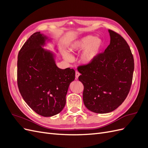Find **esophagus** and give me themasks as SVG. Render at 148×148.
I'll list each match as a JSON object with an SVG mask.
<instances>
[{"mask_svg": "<svg viewBox=\"0 0 148 148\" xmlns=\"http://www.w3.org/2000/svg\"><path fill=\"white\" fill-rule=\"evenodd\" d=\"M79 75H80V73L78 72V71H76V72H75V79H77L78 78Z\"/></svg>", "mask_w": 148, "mask_h": 148, "instance_id": "1", "label": "esophagus"}]
</instances>
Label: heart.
Returning a JSON list of instances; mask_svg holds the SVG:
<instances>
[{
    "label": "heart",
    "instance_id": "1",
    "mask_svg": "<svg viewBox=\"0 0 148 148\" xmlns=\"http://www.w3.org/2000/svg\"><path fill=\"white\" fill-rule=\"evenodd\" d=\"M102 46L103 41L101 38L87 35L75 41L70 45L69 51L71 52H77L83 50L80 55L79 61L84 65H89L99 56ZM63 57L67 62L73 61V57L68 53L64 52Z\"/></svg>",
    "mask_w": 148,
    "mask_h": 148
}]
</instances>
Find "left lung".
<instances>
[{
  "mask_svg": "<svg viewBox=\"0 0 148 148\" xmlns=\"http://www.w3.org/2000/svg\"><path fill=\"white\" fill-rule=\"evenodd\" d=\"M110 44L92 64L79 66L78 77L84 86L83 99L93 112H112L122 104L130 89L134 59L128 44L120 34L109 29Z\"/></svg>",
  "mask_w": 148,
  "mask_h": 148,
  "instance_id": "obj_1",
  "label": "left lung"
}]
</instances>
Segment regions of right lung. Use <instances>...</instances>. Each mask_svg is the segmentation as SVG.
Segmentation results:
<instances>
[{
  "instance_id": "add662e5",
  "label": "right lung",
  "mask_w": 148,
  "mask_h": 148,
  "mask_svg": "<svg viewBox=\"0 0 148 148\" xmlns=\"http://www.w3.org/2000/svg\"><path fill=\"white\" fill-rule=\"evenodd\" d=\"M50 41L40 32L33 34L18 56L17 83L24 101L38 114L51 117L60 113L66 103L75 70L61 69L56 64L54 53L44 49Z\"/></svg>"
}]
</instances>
